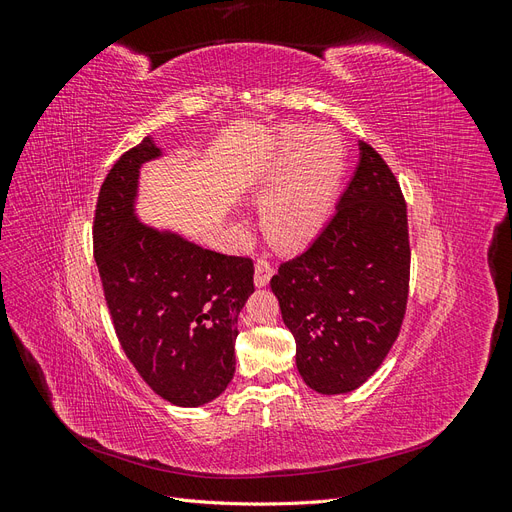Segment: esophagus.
Wrapping results in <instances>:
<instances>
[{
	"mask_svg": "<svg viewBox=\"0 0 512 512\" xmlns=\"http://www.w3.org/2000/svg\"><path fill=\"white\" fill-rule=\"evenodd\" d=\"M271 277H273L271 262L265 260V258H258L256 267H254V284H256L258 288H265V286L271 282Z\"/></svg>",
	"mask_w": 512,
	"mask_h": 512,
	"instance_id": "1",
	"label": "esophagus"
}]
</instances>
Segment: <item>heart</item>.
<instances>
[{"label": "heart", "instance_id": "heart-1", "mask_svg": "<svg viewBox=\"0 0 512 512\" xmlns=\"http://www.w3.org/2000/svg\"><path fill=\"white\" fill-rule=\"evenodd\" d=\"M346 149L335 128L303 130L288 126L258 179L262 196L260 226L265 237L284 252L312 243L327 224L344 177Z\"/></svg>", "mask_w": 512, "mask_h": 512}]
</instances>
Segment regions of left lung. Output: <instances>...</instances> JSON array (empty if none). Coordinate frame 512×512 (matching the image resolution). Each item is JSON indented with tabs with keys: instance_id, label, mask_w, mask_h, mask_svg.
Returning a JSON list of instances; mask_svg holds the SVG:
<instances>
[{
	"instance_id": "1",
	"label": "left lung",
	"mask_w": 512,
	"mask_h": 512,
	"mask_svg": "<svg viewBox=\"0 0 512 512\" xmlns=\"http://www.w3.org/2000/svg\"><path fill=\"white\" fill-rule=\"evenodd\" d=\"M359 151L331 222L271 280L299 374L322 395L350 393L374 376L408 303L406 200L380 153L363 141Z\"/></svg>"
}]
</instances>
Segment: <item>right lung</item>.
Listing matches in <instances>:
<instances>
[{
	"instance_id": "obj_1",
	"label": "right lung",
	"mask_w": 512,
	"mask_h": 512,
	"mask_svg": "<svg viewBox=\"0 0 512 512\" xmlns=\"http://www.w3.org/2000/svg\"><path fill=\"white\" fill-rule=\"evenodd\" d=\"M162 156L147 136L106 175L94 256L119 344L138 374L170 404L198 408L235 376L237 320L254 292V265L138 220L141 168Z\"/></svg>"
}]
</instances>
